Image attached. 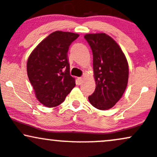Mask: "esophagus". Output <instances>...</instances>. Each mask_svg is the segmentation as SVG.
Returning a JSON list of instances; mask_svg holds the SVG:
<instances>
[{"label":"esophagus","mask_w":157,"mask_h":157,"mask_svg":"<svg viewBox=\"0 0 157 157\" xmlns=\"http://www.w3.org/2000/svg\"><path fill=\"white\" fill-rule=\"evenodd\" d=\"M82 82V77H78V78H77V84H78V85H80Z\"/></svg>","instance_id":"34e87169"}]
</instances>
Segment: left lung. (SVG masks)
<instances>
[{
  "label": "left lung",
  "instance_id": "8db88e82",
  "mask_svg": "<svg viewBox=\"0 0 157 157\" xmlns=\"http://www.w3.org/2000/svg\"><path fill=\"white\" fill-rule=\"evenodd\" d=\"M93 54L96 88L89 101L95 108L106 110L114 106L127 86L128 63L116 42L106 33L86 34Z\"/></svg>",
  "mask_w": 157,
  "mask_h": 157
}]
</instances>
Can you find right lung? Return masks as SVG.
Returning a JSON list of instances; mask_svg holds the SVG:
<instances>
[{
    "label": "right lung",
    "instance_id": "add662e5",
    "mask_svg": "<svg viewBox=\"0 0 157 157\" xmlns=\"http://www.w3.org/2000/svg\"><path fill=\"white\" fill-rule=\"evenodd\" d=\"M77 33L55 31L33 51L27 63V76L38 101L54 107L65 101L75 86L70 75L68 51Z\"/></svg>",
    "mask_w": 157,
    "mask_h": 157
}]
</instances>
